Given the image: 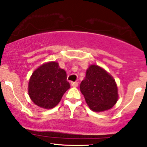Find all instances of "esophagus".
<instances>
[{
    "label": "esophagus",
    "instance_id": "obj_1",
    "mask_svg": "<svg viewBox=\"0 0 147 147\" xmlns=\"http://www.w3.org/2000/svg\"><path fill=\"white\" fill-rule=\"evenodd\" d=\"M78 85H79V84H78L77 82H71V86L72 87H78Z\"/></svg>",
    "mask_w": 147,
    "mask_h": 147
}]
</instances>
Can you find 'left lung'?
<instances>
[{
    "mask_svg": "<svg viewBox=\"0 0 147 147\" xmlns=\"http://www.w3.org/2000/svg\"><path fill=\"white\" fill-rule=\"evenodd\" d=\"M80 90L87 105L94 112L110 110L119 99L118 87L107 71L96 65H90L80 84Z\"/></svg>",
    "mask_w": 147,
    "mask_h": 147,
    "instance_id": "left-lung-1",
    "label": "left lung"
}]
</instances>
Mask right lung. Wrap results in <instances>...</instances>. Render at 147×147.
<instances>
[{
  "mask_svg": "<svg viewBox=\"0 0 147 147\" xmlns=\"http://www.w3.org/2000/svg\"><path fill=\"white\" fill-rule=\"evenodd\" d=\"M70 88L65 70L58 62H49L41 65L29 79L28 93L32 102L44 109H51L60 102Z\"/></svg>",
  "mask_w": 147,
  "mask_h": 147,
  "instance_id": "right-lung-1",
  "label": "right lung"
}]
</instances>
